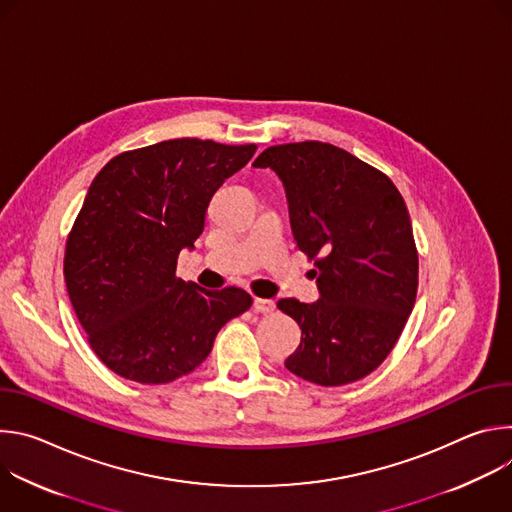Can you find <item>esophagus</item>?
Segmentation results:
<instances>
[{
	"label": "esophagus",
	"mask_w": 512,
	"mask_h": 512,
	"mask_svg": "<svg viewBox=\"0 0 512 512\" xmlns=\"http://www.w3.org/2000/svg\"><path fill=\"white\" fill-rule=\"evenodd\" d=\"M253 310L257 314H271L275 310V302L273 300H265V298H255L253 300Z\"/></svg>",
	"instance_id": "esophagus-1"
}]
</instances>
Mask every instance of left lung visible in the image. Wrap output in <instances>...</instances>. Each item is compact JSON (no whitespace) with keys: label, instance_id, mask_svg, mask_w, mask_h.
Returning a JSON list of instances; mask_svg holds the SVG:
<instances>
[{"label":"left lung","instance_id":"left-lung-1","mask_svg":"<svg viewBox=\"0 0 512 512\" xmlns=\"http://www.w3.org/2000/svg\"><path fill=\"white\" fill-rule=\"evenodd\" d=\"M283 182L289 223L314 261L320 300L277 308L302 328L289 373L322 387L371 375L399 340L417 296L419 259L389 176L322 141L271 145L253 162Z\"/></svg>","mask_w":512,"mask_h":512}]
</instances>
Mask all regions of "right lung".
Instances as JSON below:
<instances>
[{
  "instance_id": "right-lung-1",
  "label": "right lung",
  "mask_w": 512,
  "mask_h": 512,
  "mask_svg": "<svg viewBox=\"0 0 512 512\" xmlns=\"http://www.w3.org/2000/svg\"><path fill=\"white\" fill-rule=\"evenodd\" d=\"M257 145L168 139L115 156L93 180L68 233L64 281L107 369L141 385L192 373L229 320L253 304L241 287L204 289L176 275L212 194Z\"/></svg>"
}]
</instances>
